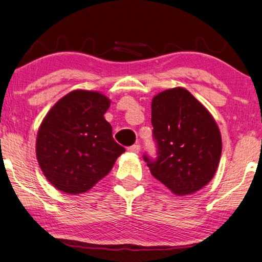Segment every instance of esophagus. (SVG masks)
Wrapping results in <instances>:
<instances>
[{
	"label": "esophagus",
	"mask_w": 262,
	"mask_h": 262,
	"mask_svg": "<svg viewBox=\"0 0 262 262\" xmlns=\"http://www.w3.org/2000/svg\"><path fill=\"white\" fill-rule=\"evenodd\" d=\"M139 149H141V148H139L138 144H134V145L128 146V148H127L128 151L134 152V154H138V152H139Z\"/></svg>",
	"instance_id": "esophagus-1"
}]
</instances>
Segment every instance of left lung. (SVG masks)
<instances>
[{
	"label": "left lung",
	"instance_id": "1",
	"mask_svg": "<svg viewBox=\"0 0 262 262\" xmlns=\"http://www.w3.org/2000/svg\"><path fill=\"white\" fill-rule=\"evenodd\" d=\"M156 157L143 155L154 178L178 195L192 194L216 173L222 138L209 111L185 88L157 94L151 103Z\"/></svg>",
	"mask_w": 262,
	"mask_h": 262
}]
</instances>
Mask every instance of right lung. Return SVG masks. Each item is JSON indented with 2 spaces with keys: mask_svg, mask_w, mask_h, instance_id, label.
<instances>
[{
  "mask_svg": "<svg viewBox=\"0 0 262 262\" xmlns=\"http://www.w3.org/2000/svg\"><path fill=\"white\" fill-rule=\"evenodd\" d=\"M110 103L100 93L74 91L46 114L35 151L42 173L56 188L69 194L87 192L125 151L103 118Z\"/></svg>",
  "mask_w": 262,
  "mask_h": 262,
  "instance_id": "right-lung-1",
  "label": "right lung"
}]
</instances>
